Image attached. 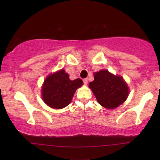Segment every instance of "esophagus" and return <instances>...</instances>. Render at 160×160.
Here are the masks:
<instances>
[{
    "label": "esophagus",
    "mask_w": 160,
    "mask_h": 160,
    "mask_svg": "<svg viewBox=\"0 0 160 160\" xmlns=\"http://www.w3.org/2000/svg\"><path fill=\"white\" fill-rule=\"evenodd\" d=\"M83 82H84V84H88V79H87V78H84V80H83Z\"/></svg>",
    "instance_id": "34e87169"
}]
</instances>
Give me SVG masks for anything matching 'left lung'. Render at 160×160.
<instances>
[{
  "label": "left lung",
  "instance_id": "1",
  "mask_svg": "<svg viewBox=\"0 0 160 160\" xmlns=\"http://www.w3.org/2000/svg\"><path fill=\"white\" fill-rule=\"evenodd\" d=\"M94 76V81L89 83V87L102 106L113 109L127 100L129 88L122 76L113 75L107 70L96 72Z\"/></svg>",
  "mask_w": 160,
  "mask_h": 160
}]
</instances>
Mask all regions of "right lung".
<instances>
[{
    "instance_id": "right-lung-1",
    "label": "right lung",
    "mask_w": 160,
    "mask_h": 160,
    "mask_svg": "<svg viewBox=\"0 0 160 160\" xmlns=\"http://www.w3.org/2000/svg\"><path fill=\"white\" fill-rule=\"evenodd\" d=\"M82 85V79L71 81L68 74L62 69L44 80L41 89L42 99L52 108H63L71 103L76 90Z\"/></svg>"
}]
</instances>
